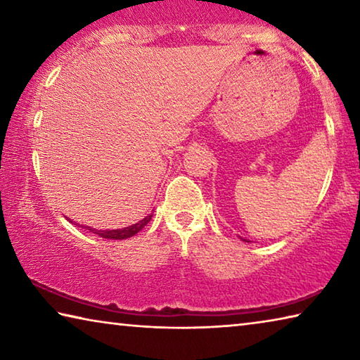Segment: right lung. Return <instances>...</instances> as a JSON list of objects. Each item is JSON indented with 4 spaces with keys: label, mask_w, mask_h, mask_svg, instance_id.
<instances>
[{
    "label": "right lung",
    "mask_w": 360,
    "mask_h": 360,
    "mask_svg": "<svg viewBox=\"0 0 360 360\" xmlns=\"http://www.w3.org/2000/svg\"><path fill=\"white\" fill-rule=\"evenodd\" d=\"M150 219H152V214L146 216V217L141 219V221H139V222L130 225V227L117 229V230H96V229H92V227H84V225H82V227H84L85 230H90V231H92V233H95V235L101 236V238H106V240H127V238H130V236L136 235L138 231L141 230V229H144V225H148V222L150 221ZM70 222L75 224V225H79V224H76V222H72L71 219H70Z\"/></svg>",
    "instance_id": "right-lung-1"
}]
</instances>
